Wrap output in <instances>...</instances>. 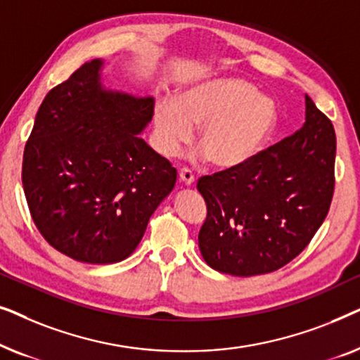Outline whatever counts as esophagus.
I'll return each mask as SVG.
<instances>
[{
    "label": "esophagus",
    "instance_id": "34e87169",
    "mask_svg": "<svg viewBox=\"0 0 360 360\" xmlns=\"http://www.w3.org/2000/svg\"><path fill=\"white\" fill-rule=\"evenodd\" d=\"M179 180L184 185L190 186V185L195 184V174L190 169H186V167H184V169H180V172H179Z\"/></svg>",
    "mask_w": 360,
    "mask_h": 360
}]
</instances>
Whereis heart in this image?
<instances>
[{
  "instance_id": "heart-1",
  "label": "heart",
  "mask_w": 360,
  "mask_h": 360,
  "mask_svg": "<svg viewBox=\"0 0 360 360\" xmlns=\"http://www.w3.org/2000/svg\"><path fill=\"white\" fill-rule=\"evenodd\" d=\"M275 105L255 95V88L240 78H218L200 83L180 96L179 103L155 105V146L174 157L193 139L198 127L200 155L210 157L219 169L248 164L274 129Z\"/></svg>"
}]
</instances>
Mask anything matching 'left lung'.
Wrapping results in <instances>:
<instances>
[{"mask_svg":"<svg viewBox=\"0 0 360 360\" xmlns=\"http://www.w3.org/2000/svg\"><path fill=\"white\" fill-rule=\"evenodd\" d=\"M302 129L260 150L248 164L200 176L206 201L198 234L205 262L252 277L297 257L326 218L334 193L336 134L307 95Z\"/></svg>","mask_w":360,"mask_h":360,"instance_id":"left-lung-1","label":"left lung"}]
</instances>
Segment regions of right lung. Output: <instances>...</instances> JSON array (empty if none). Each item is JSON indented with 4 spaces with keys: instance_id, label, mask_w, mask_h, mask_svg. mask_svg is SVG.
<instances>
[{
    "instance_id": "add662e5",
    "label": "right lung",
    "mask_w": 360,
    "mask_h": 360,
    "mask_svg": "<svg viewBox=\"0 0 360 360\" xmlns=\"http://www.w3.org/2000/svg\"><path fill=\"white\" fill-rule=\"evenodd\" d=\"M100 67L83 63L44 98L24 147L22 186L53 249L115 264L134 252L176 170L139 136L154 100L105 91Z\"/></svg>"
}]
</instances>
